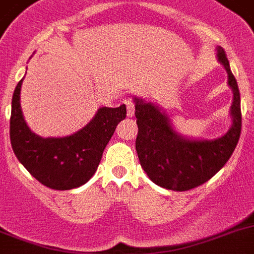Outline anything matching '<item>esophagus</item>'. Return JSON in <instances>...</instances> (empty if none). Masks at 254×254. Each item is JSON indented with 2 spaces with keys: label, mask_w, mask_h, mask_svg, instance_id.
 <instances>
[{
  "label": "esophagus",
  "mask_w": 254,
  "mask_h": 254,
  "mask_svg": "<svg viewBox=\"0 0 254 254\" xmlns=\"http://www.w3.org/2000/svg\"><path fill=\"white\" fill-rule=\"evenodd\" d=\"M126 107H127V117H133L134 115V106L132 103V101H126Z\"/></svg>",
  "instance_id": "esophagus-1"
}]
</instances>
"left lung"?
<instances>
[{
  "mask_svg": "<svg viewBox=\"0 0 254 254\" xmlns=\"http://www.w3.org/2000/svg\"><path fill=\"white\" fill-rule=\"evenodd\" d=\"M217 59L228 74L233 92L229 109V129L218 138H194L178 132L166 112L157 103L133 97L138 126L136 151L141 166L156 185L174 191H186L206 183L225 165L241 136L242 115L238 84L222 46Z\"/></svg>",
  "mask_w": 254,
  "mask_h": 254,
  "instance_id": "1",
  "label": "left lung"
}]
</instances>
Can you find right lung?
<instances>
[{
  "label": "right lung",
  "mask_w": 254,
  "mask_h": 254,
  "mask_svg": "<svg viewBox=\"0 0 254 254\" xmlns=\"http://www.w3.org/2000/svg\"><path fill=\"white\" fill-rule=\"evenodd\" d=\"M21 79L11 103L10 139L18 161L39 183L54 190H70L87 183L97 171L102 155L126 106L101 107L88 125L63 137H41L32 132L21 109Z\"/></svg>",
  "instance_id": "right-lung-1"
}]
</instances>
